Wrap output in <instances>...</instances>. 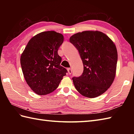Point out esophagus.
Segmentation results:
<instances>
[{
	"instance_id": "34e87169",
	"label": "esophagus",
	"mask_w": 134,
	"mask_h": 134,
	"mask_svg": "<svg viewBox=\"0 0 134 134\" xmlns=\"http://www.w3.org/2000/svg\"><path fill=\"white\" fill-rule=\"evenodd\" d=\"M67 71H68V73H69V74H71L72 73V70L71 69H70V68L67 69Z\"/></svg>"
}]
</instances>
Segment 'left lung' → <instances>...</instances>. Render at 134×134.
Returning a JSON list of instances; mask_svg holds the SVG:
<instances>
[{
	"mask_svg": "<svg viewBox=\"0 0 134 134\" xmlns=\"http://www.w3.org/2000/svg\"><path fill=\"white\" fill-rule=\"evenodd\" d=\"M78 51L83 71L73 77L75 89L85 97L95 98L105 93L115 77L118 52L115 44L99 31H84L70 38Z\"/></svg>",
	"mask_w": 134,
	"mask_h": 134,
	"instance_id": "1",
	"label": "left lung"
}]
</instances>
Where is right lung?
<instances>
[{"mask_svg":"<svg viewBox=\"0 0 134 134\" xmlns=\"http://www.w3.org/2000/svg\"><path fill=\"white\" fill-rule=\"evenodd\" d=\"M64 41L55 31L41 32L33 37L22 53L21 65L27 84L38 95H46L58 87L67 70L60 65L58 51Z\"/></svg>","mask_w":134,"mask_h":134,"instance_id":"right-lung-1","label":"right lung"}]
</instances>
